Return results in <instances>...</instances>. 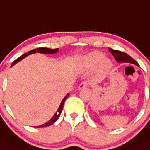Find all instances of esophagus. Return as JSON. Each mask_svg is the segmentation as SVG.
Here are the masks:
<instances>
[{
    "label": "esophagus",
    "mask_w": 150,
    "mask_h": 150,
    "mask_svg": "<svg viewBox=\"0 0 150 150\" xmlns=\"http://www.w3.org/2000/svg\"><path fill=\"white\" fill-rule=\"evenodd\" d=\"M88 85H89V82H87V81H85V82H81L80 84H79V87H78V89L82 90V89H83V88L88 87Z\"/></svg>",
    "instance_id": "obj_1"
}]
</instances>
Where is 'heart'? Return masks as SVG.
<instances>
[{"label": "heart", "instance_id": "1", "mask_svg": "<svg viewBox=\"0 0 150 150\" xmlns=\"http://www.w3.org/2000/svg\"><path fill=\"white\" fill-rule=\"evenodd\" d=\"M84 65L88 69L96 68L99 71L105 72L111 68V62L109 59L104 58V54L99 51H93L87 54L83 58Z\"/></svg>", "mask_w": 150, "mask_h": 150}]
</instances>
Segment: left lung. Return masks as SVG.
Wrapping results in <instances>:
<instances>
[{
	"mask_svg": "<svg viewBox=\"0 0 150 150\" xmlns=\"http://www.w3.org/2000/svg\"><path fill=\"white\" fill-rule=\"evenodd\" d=\"M110 52L112 54L114 57L115 60L119 62H129V63L134 64L138 66V64L135 59H132L129 55L127 54L126 53L122 52V51H118V50H114L112 48H109Z\"/></svg>",
	"mask_w": 150,
	"mask_h": 150,
	"instance_id": "left-lung-1",
	"label": "left lung"
}]
</instances>
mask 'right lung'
<instances>
[{"mask_svg":"<svg viewBox=\"0 0 150 150\" xmlns=\"http://www.w3.org/2000/svg\"><path fill=\"white\" fill-rule=\"evenodd\" d=\"M58 50H59L58 48H55V49H51V48H37V49L31 50V51H28V52L26 53V54H24L23 55H22V56H21L20 57H18L17 59H15V60L13 62V63L12 64V65H11V66H13V65H15V64H16L17 62H18L19 61H21V59H23L24 57H25L26 56H28V55L31 54H35V53L38 52V53H41V54H54V53L57 52ZM68 96H69V94H67V95L65 96V98L63 99V100H62V102H61V104H60V105H59V108H58L57 111L56 113L54 114V116H53L48 122H46L45 124H44V125H40V126H39V127H45L49 126V125H53V124L54 123V122L57 120L58 118H59V115H60L61 112H62V109H63L64 102H65V101L66 100V99L68 98Z\"/></svg>","mask_w":150,"mask_h":150,"instance_id":"obj_1","label":"right lung"}]
</instances>
